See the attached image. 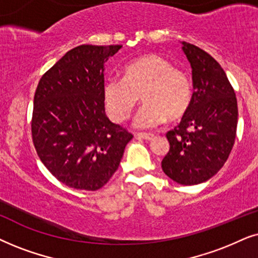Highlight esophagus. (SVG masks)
<instances>
[{
	"mask_svg": "<svg viewBox=\"0 0 258 258\" xmlns=\"http://www.w3.org/2000/svg\"><path fill=\"white\" fill-rule=\"evenodd\" d=\"M137 138H142L145 140H152L154 138L153 133H137L136 135Z\"/></svg>",
	"mask_w": 258,
	"mask_h": 258,
	"instance_id": "esophagus-1",
	"label": "esophagus"
}]
</instances>
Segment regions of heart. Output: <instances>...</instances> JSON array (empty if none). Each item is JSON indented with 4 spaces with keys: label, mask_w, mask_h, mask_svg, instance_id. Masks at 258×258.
<instances>
[{
    "label": "heart",
    "mask_w": 258,
    "mask_h": 258,
    "mask_svg": "<svg viewBox=\"0 0 258 258\" xmlns=\"http://www.w3.org/2000/svg\"><path fill=\"white\" fill-rule=\"evenodd\" d=\"M144 105L135 125L152 128L184 115L192 100V85L187 74L173 68L171 61L157 54L138 57L126 64L122 79L108 78L102 86V99L109 118L121 122L128 118L137 102Z\"/></svg>",
    "instance_id": "b5f03b06"
}]
</instances>
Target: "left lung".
Instances as JSON below:
<instances>
[{"label": "left lung", "mask_w": 258, "mask_h": 258, "mask_svg": "<svg viewBox=\"0 0 258 258\" xmlns=\"http://www.w3.org/2000/svg\"><path fill=\"white\" fill-rule=\"evenodd\" d=\"M181 48L191 64L195 91L179 125L166 133L170 150L161 169L178 184L196 185L214 177L229 158L238 108L221 64L194 44L183 42Z\"/></svg>", "instance_id": "left-lung-1"}]
</instances>
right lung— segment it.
Returning a JSON list of instances; mask_svg holds the SVG:
<instances>
[{"label":"right lung","instance_id":"add662e5","mask_svg":"<svg viewBox=\"0 0 258 258\" xmlns=\"http://www.w3.org/2000/svg\"><path fill=\"white\" fill-rule=\"evenodd\" d=\"M122 46L81 44L40 79L34 97L32 137L37 156L67 186L95 191L118 170L133 138L105 113V62Z\"/></svg>","mask_w":258,"mask_h":258}]
</instances>
